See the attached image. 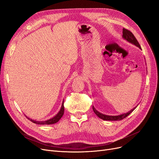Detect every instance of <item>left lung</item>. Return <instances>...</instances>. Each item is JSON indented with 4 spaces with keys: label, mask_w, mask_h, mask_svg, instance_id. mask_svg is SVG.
<instances>
[{
    "label": "left lung",
    "mask_w": 159,
    "mask_h": 159,
    "mask_svg": "<svg viewBox=\"0 0 159 159\" xmlns=\"http://www.w3.org/2000/svg\"><path fill=\"white\" fill-rule=\"evenodd\" d=\"M122 38L124 39L125 40H127L128 42H129L130 43H132V44H134L135 46H136L137 47H138L139 49H142V48H141V46H140L139 43L138 42V40L136 39V37H134V35L132 34V33L130 32L129 30H128V29L123 28V29H122ZM136 107H135L134 109H132L130 111H128V112L126 113H124V114H122V115H117V116H111V115H107L102 114L101 113H99V111H98L93 106H92V109H93V112L95 113V114L99 117V118H100V119H103L104 120L115 121V120H122L123 119L126 118L127 116H128L129 115H130L132 112V111L136 108Z\"/></svg>",
    "instance_id": "obj_1"
}]
</instances>
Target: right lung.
Here are the masks:
<instances>
[{"mask_svg":"<svg viewBox=\"0 0 159 159\" xmlns=\"http://www.w3.org/2000/svg\"><path fill=\"white\" fill-rule=\"evenodd\" d=\"M63 103H64V101H63L61 107L60 111H59V112L57 113V114L54 117H52V118L50 119H48L47 120H44V121H37V120H33L31 119L28 118L27 116H26V117L29 120H30L31 122L34 123V124H37V125H52V124H55V123L57 122L59 120H60V119L61 118L62 116L63 115V113H64Z\"/></svg>","mask_w":159,"mask_h":159,"instance_id":"obj_1","label":"right lung"}]
</instances>
